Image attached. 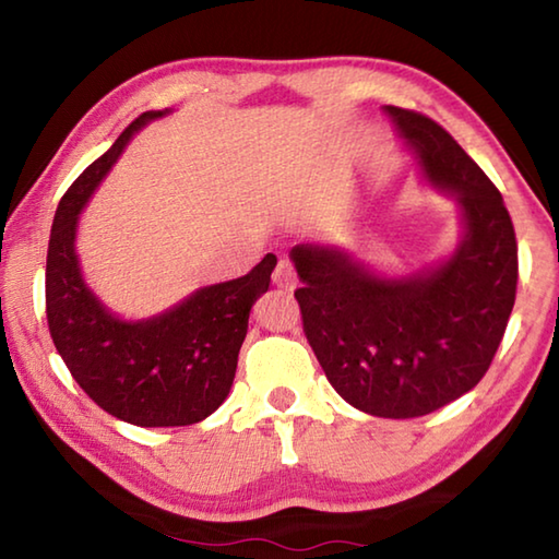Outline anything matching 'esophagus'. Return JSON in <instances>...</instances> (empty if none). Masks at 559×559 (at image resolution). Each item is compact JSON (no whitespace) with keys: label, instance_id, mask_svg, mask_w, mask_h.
I'll return each mask as SVG.
<instances>
[{"label":"esophagus","instance_id":"esophagus-1","mask_svg":"<svg viewBox=\"0 0 559 559\" xmlns=\"http://www.w3.org/2000/svg\"><path fill=\"white\" fill-rule=\"evenodd\" d=\"M273 283H276L278 288H286V290L296 288L298 276H296V269H293V263L288 259H281L276 263V269H273Z\"/></svg>","mask_w":559,"mask_h":559}]
</instances>
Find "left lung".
<instances>
[{"label":"left lung","instance_id":"1","mask_svg":"<svg viewBox=\"0 0 559 559\" xmlns=\"http://www.w3.org/2000/svg\"><path fill=\"white\" fill-rule=\"evenodd\" d=\"M431 185L453 192L463 239L437 269L380 278L330 246L290 251L302 330L355 409L414 419L471 392L498 353L518 290V241L498 187L439 122L384 108Z\"/></svg>","mask_w":559,"mask_h":559}]
</instances>
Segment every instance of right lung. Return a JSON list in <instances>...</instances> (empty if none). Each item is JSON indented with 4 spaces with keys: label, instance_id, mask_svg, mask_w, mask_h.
Listing matches in <instances>:
<instances>
[{
    "label": "right lung",
    "instance_id": "obj_1",
    "mask_svg": "<svg viewBox=\"0 0 559 559\" xmlns=\"http://www.w3.org/2000/svg\"><path fill=\"white\" fill-rule=\"evenodd\" d=\"M159 116L147 110L132 120L61 197L46 253V320L73 380L103 412L135 427H189L229 394L251 306L269 290L276 257L266 253L246 276L200 288L140 323L116 318L93 296L73 246L79 212L132 132Z\"/></svg>",
    "mask_w": 559,
    "mask_h": 559
}]
</instances>
